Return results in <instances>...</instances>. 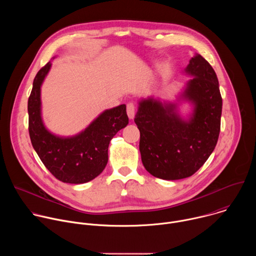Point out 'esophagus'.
Instances as JSON below:
<instances>
[{"label":"esophagus","mask_w":256,"mask_h":256,"mask_svg":"<svg viewBox=\"0 0 256 256\" xmlns=\"http://www.w3.org/2000/svg\"><path fill=\"white\" fill-rule=\"evenodd\" d=\"M134 112H136L134 104V103H128V105H126V114H128L130 120H132L134 118Z\"/></svg>","instance_id":"esophagus-1"}]
</instances>
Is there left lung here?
<instances>
[{"label":"left lung","instance_id":"obj_1","mask_svg":"<svg viewBox=\"0 0 256 256\" xmlns=\"http://www.w3.org/2000/svg\"><path fill=\"white\" fill-rule=\"evenodd\" d=\"M192 77L178 101L192 105L184 118L178 104L154 97L140 99L134 122L140 134V152L144 167L165 180H177L194 174L212 153L221 128L222 97L212 66L198 54L184 70Z\"/></svg>","mask_w":256,"mask_h":256}]
</instances>
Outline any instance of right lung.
Returning <instances> with one entry per match:
<instances>
[{"label": "right lung", "instance_id": "obj_1", "mask_svg": "<svg viewBox=\"0 0 256 256\" xmlns=\"http://www.w3.org/2000/svg\"><path fill=\"white\" fill-rule=\"evenodd\" d=\"M48 62L36 74L28 99L29 136L35 152L58 180L81 184L97 177L108 161V146L128 124L126 104L106 109L84 130L72 136L52 134L42 118L40 88L50 70Z\"/></svg>", "mask_w": 256, "mask_h": 256}]
</instances>
